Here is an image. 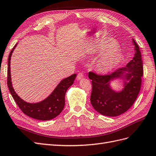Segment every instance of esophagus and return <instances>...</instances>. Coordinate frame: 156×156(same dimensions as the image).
<instances>
[{"label":"esophagus","instance_id":"obj_1","mask_svg":"<svg viewBox=\"0 0 156 156\" xmlns=\"http://www.w3.org/2000/svg\"><path fill=\"white\" fill-rule=\"evenodd\" d=\"M83 78H84V76H83V73H80L78 74V75H77V80H82Z\"/></svg>","mask_w":156,"mask_h":156}]
</instances>
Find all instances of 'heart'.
Instances as JSON below:
<instances>
[{"instance_id":"b5f03b06","label":"heart","mask_w":156,"mask_h":156,"mask_svg":"<svg viewBox=\"0 0 156 156\" xmlns=\"http://www.w3.org/2000/svg\"><path fill=\"white\" fill-rule=\"evenodd\" d=\"M97 49L98 51L104 52L96 65L101 74H106L111 73L122 63V55L113 39H105Z\"/></svg>"}]
</instances>
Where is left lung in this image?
I'll return each mask as SVG.
<instances>
[{
    "mask_svg": "<svg viewBox=\"0 0 156 156\" xmlns=\"http://www.w3.org/2000/svg\"><path fill=\"white\" fill-rule=\"evenodd\" d=\"M135 53L126 67L119 69L109 75L100 76L89 73L92 80L91 103L94 109L106 116L115 117L126 112L135 103L141 86L143 74L141 53L139 47L132 38ZM115 80L122 82V89L116 91L111 83Z\"/></svg>",
    "mask_w": 156,
    "mask_h": 156,
    "instance_id": "obj_1",
    "label": "left lung"
}]
</instances>
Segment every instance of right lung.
I'll use <instances>...</instances> for the list:
<instances>
[{
    "mask_svg": "<svg viewBox=\"0 0 156 156\" xmlns=\"http://www.w3.org/2000/svg\"><path fill=\"white\" fill-rule=\"evenodd\" d=\"M17 43L12 50L8 57V86L11 95L22 112L28 116L36 119L42 120V121L53 119L57 116L63 110L65 104V97L66 92L74 83L76 74H74L62 80L54 89V90L45 99L38 103H33L25 101L16 93L12 86L11 78L10 60L12 53L17 46Z\"/></svg>",
    "mask_w": 156,
    "mask_h": 156,
    "instance_id": "obj_1",
    "label": "right lung"
}]
</instances>
